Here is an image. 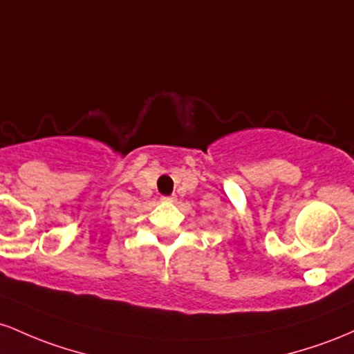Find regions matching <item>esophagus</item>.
I'll use <instances>...</instances> for the list:
<instances>
[{
    "label": "esophagus",
    "mask_w": 354,
    "mask_h": 354,
    "mask_svg": "<svg viewBox=\"0 0 354 354\" xmlns=\"http://www.w3.org/2000/svg\"><path fill=\"white\" fill-rule=\"evenodd\" d=\"M162 201H164V202H174V201H176V197H162Z\"/></svg>",
    "instance_id": "obj_1"
}]
</instances>
